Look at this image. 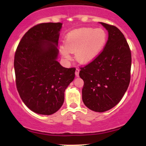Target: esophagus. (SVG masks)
I'll use <instances>...</instances> for the list:
<instances>
[{
  "label": "esophagus",
  "mask_w": 146,
  "mask_h": 146,
  "mask_svg": "<svg viewBox=\"0 0 146 146\" xmlns=\"http://www.w3.org/2000/svg\"><path fill=\"white\" fill-rule=\"evenodd\" d=\"M79 73H80V69H79V68H76V69H75V75H76L77 77L79 76Z\"/></svg>",
  "instance_id": "esophagus-1"
}]
</instances>
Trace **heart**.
I'll use <instances>...</instances> for the list:
<instances>
[{"label": "heart", "mask_w": 146, "mask_h": 146, "mask_svg": "<svg viewBox=\"0 0 146 146\" xmlns=\"http://www.w3.org/2000/svg\"><path fill=\"white\" fill-rule=\"evenodd\" d=\"M106 38V33L100 28L84 27L73 30L66 35L65 45L60 47V52L66 60H71V53H75L78 62L83 64L90 63L101 53Z\"/></svg>", "instance_id": "b5f03b06"}]
</instances>
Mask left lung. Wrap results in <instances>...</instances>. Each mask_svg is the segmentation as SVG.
<instances>
[{
	"label": "left lung",
	"instance_id": "8db88e82",
	"mask_svg": "<svg viewBox=\"0 0 146 146\" xmlns=\"http://www.w3.org/2000/svg\"><path fill=\"white\" fill-rule=\"evenodd\" d=\"M108 31L104 50L93 62L80 68L84 80L82 100L85 106L102 113L115 106L130 84L131 52L123 34L113 25L100 23Z\"/></svg>",
	"mask_w": 146,
	"mask_h": 146
}]
</instances>
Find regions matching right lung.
<instances>
[{
  "mask_svg": "<svg viewBox=\"0 0 146 146\" xmlns=\"http://www.w3.org/2000/svg\"><path fill=\"white\" fill-rule=\"evenodd\" d=\"M62 23H41L22 38L14 56L16 83L20 97L30 110L50 115L61 108L64 91L75 78V68L57 61Z\"/></svg>",
  "mask_w": 146,
  "mask_h": 146,
  "instance_id": "1",
  "label": "right lung"
}]
</instances>
